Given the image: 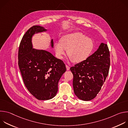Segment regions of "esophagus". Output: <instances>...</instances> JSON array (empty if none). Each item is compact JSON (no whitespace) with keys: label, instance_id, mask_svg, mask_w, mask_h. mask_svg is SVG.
<instances>
[{"label":"esophagus","instance_id":"34e87169","mask_svg":"<svg viewBox=\"0 0 128 128\" xmlns=\"http://www.w3.org/2000/svg\"><path fill=\"white\" fill-rule=\"evenodd\" d=\"M66 69H67V70H69L70 69V67H69L68 65H66Z\"/></svg>","mask_w":128,"mask_h":128}]
</instances>
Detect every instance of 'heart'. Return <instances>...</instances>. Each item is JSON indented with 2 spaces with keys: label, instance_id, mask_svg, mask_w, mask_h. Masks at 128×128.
<instances>
[{
  "label": "heart",
  "instance_id": "obj_1",
  "mask_svg": "<svg viewBox=\"0 0 128 128\" xmlns=\"http://www.w3.org/2000/svg\"><path fill=\"white\" fill-rule=\"evenodd\" d=\"M94 46L92 39L81 32H76L65 35L61 43L54 44V49L57 57L62 59L67 50V54L72 62L76 63L86 60L92 54Z\"/></svg>",
  "mask_w": 128,
  "mask_h": 128
}]
</instances>
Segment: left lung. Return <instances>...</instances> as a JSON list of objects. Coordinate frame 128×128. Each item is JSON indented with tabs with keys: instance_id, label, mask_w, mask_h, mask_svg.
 <instances>
[{
	"instance_id": "8db88e82",
	"label": "left lung",
	"mask_w": 128,
	"mask_h": 128,
	"mask_svg": "<svg viewBox=\"0 0 128 128\" xmlns=\"http://www.w3.org/2000/svg\"><path fill=\"white\" fill-rule=\"evenodd\" d=\"M110 63L107 44L101 43L86 60L70 68L74 92L80 99L90 101L97 96L108 74Z\"/></svg>"
}]
</instances>
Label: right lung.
<instances>
[{
  "mask_svg": "<svg viewBox=\"0 0 128 128\" xmlns=\"http://www.w3.org/2000/svg\"><path fill=\"white\" fill-rule=\"evenodd\" d=\"M47 30L40 26L31 27L24 35L18 52V65L29 92L40 100H49L57 94L58 82L66 71L63 61L44 50L33 48L32 36ZM53 48V40H51Z\"/></svg>",
  "mask_w": 128,
  "mask_h": 128,
  "instance_id": "obj_1",
  "label": "right lung"
}]
</instances>
